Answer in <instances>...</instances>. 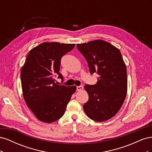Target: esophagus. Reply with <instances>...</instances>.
I'll use <instances>...</instances> for the list:
<instances>
[{"mask_svg":"<svg viewBox=\"0 0 152 152\" xmlns=\"http://www.w3.org/2000/svg\"><path fill=\"white\" fill-rule=\"evenodd\" d=\"M83 89V86H77V91H79Z\"/></svg>","mask_w":152,"mask_h":152,"instance_id":"obj_1","label":"esophagus"}]
</instances>
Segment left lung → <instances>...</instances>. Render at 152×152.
<instances>
[{
	"instance_id": "obj_1",
	"label": "left lung",
	"mask_w": 152,
	"mask_h": 152,
	"mask_svg": "<svg viewBox=\"0 0 152 152\" xmlns=\"http://www.w3.org/2000/svg\"><path fill=\"white\" fill-rule=\"evenodd\" d=\"M77 48L88 63L91 74L99 75L95 85L84 86L89 95L84 112L96 122L107 121L115 115L126 97L127 69L121 51L103 40L78 44Z\"/></svg>"
}]
</instances>
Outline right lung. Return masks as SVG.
Segmentation results:
<instances>
[{"mask_svg": "<svg viewBox=\"0 0 152 152\" xmlns=\"http://www.w3.org/2000/svg\"><path fill=\"white\" fill-rule=\"evenodd\" d=\"M74 44L43 42L30 50L21 69L23 95L26 104L38 120L52 123L59 120L76 91L75 86L58 85L54 77L59 73L61 59Z\"/></svg>", "mask_w": 152, "mask_h": 152, "instance_id": "1", "label": "right lung"}]
</instances>
